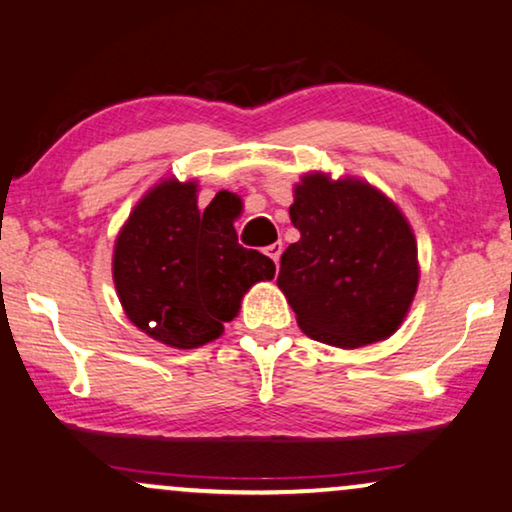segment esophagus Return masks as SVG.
Wrapping results in <instances>:
<instances>
[{
  "mask_svg": "<svg viewBox=\"0 0 512 512\" xmlns=\"http://www.w3.org/2000/svg\"><path fill=\"white\" fill-rule=\"evenodd\" d=\"M264 252H267L271 260H274V262L278 264V260H281V252H283V243H281V241L271 243V245H267V248H264Z\"/></svg>",
  "mask_w": 512,
  "mask_h": 512,
  "instance_id": "obj_1",
  "label": "esophagus"
}]
</instances>
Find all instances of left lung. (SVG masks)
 I'll return each instance as SVG.
<instances>
[{
    "mask_svg": "<svg viewBox=\"0 0 512 512\" xmlns=\"http://www.w3.org/2000/svg\"><path fill=\"white\" fill-rule=\"evenodd\" d=\"M290 220L299 241L281 255L278 288L304 335L337 349L391 337L419 285L403 210L360 177L313 170L295 185Z\"/></svg>",
    "mask_w": 512,
    "mask_h": 512,
    "instance_id": "left-lung-1",
    "label": "left lung"
}]
</instances>
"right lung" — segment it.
<instances>
[{
  "label": "right lung",
  "instance_id": "obj_1",
  "mask_svg": "<svg viewBox=\"0 0 512 512\" xmlns=\"http://www.w3.org/2000/svg\"><path fill=\"white\" fill-rule=\"evenodd\" d=\"M196 194V180L163 177L131 210L114 241L112 278L124 313L145 335L173 349H196L220 337L245 292L276 274L267 255L236 241L241 199L217 192L199 210Z\"/></svg>",
  "mask_w": 512,
  "mask_h": 512
}]
</instances>
